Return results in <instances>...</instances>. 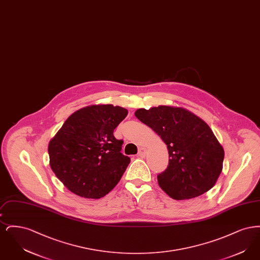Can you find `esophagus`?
Segmentation results:
<instances>
[{
    "instance_id": "obj_1",
    "label": "esophagus",
    "mask_w": 260,
    "mask_h": 260,
    "mask_svg": "<svg viewBox=\"0 0 260 260\" xmlns=\"http://www.w3.org/2000/svg\"><path fill=\"white\" fill-rule=\"evenodd\" d=\"M146 152H147V150L145 148H139L138 150V156L140 157V158H144L145 157V155H146Z\"/></svg>"
}]
</instances>
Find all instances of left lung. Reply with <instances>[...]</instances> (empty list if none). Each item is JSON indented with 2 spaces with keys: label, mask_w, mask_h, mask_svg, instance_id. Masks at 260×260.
I'll return each mask as SVG.
<instances>
[{
  "label": "left lung",
  "mask_w": 260,
  "mask_h": 260,
  "mask_svg": "<svg viewBox=\"0 0 260 260\" xmlns=\"http://www.w3.org/2000/svg\"><path fill=\"white\" fill-rule=\"evenodd\" d=\"M135 115L167 144L169 166L157 177L171 198H196L214 186L224 150L206 122L184 108L166 105L140 108Z\"/></svg>",
  "instance_id": "1"
}]
</instances>
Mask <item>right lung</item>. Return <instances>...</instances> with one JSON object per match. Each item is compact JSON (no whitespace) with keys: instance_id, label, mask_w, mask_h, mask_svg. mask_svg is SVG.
I'll list each match as a JSON object with an SVG mask.
<instances>
[{"instance_id":"right-lung-1","label":"right lung","mask_w":260,"mask_h":260,"mask_svg":"<svg viewBox=\"0 0 260 260\" xmlns=\"http://www.w3.org/2000/svg\"><path fill=\"white\" fill-rule=\"evenodd\" d=\"M127 110L112 104L74 112L49 143L52 172L80 197L99 199L120 181L131 159L121 153L123 140L113 136Z\"/></svg>"}]
</instances>
